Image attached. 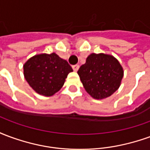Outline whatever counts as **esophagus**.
I'll use <instances>...</instances> for the list:
<instances>
[{"instance_id":"obj_1","label":"esophagus","mask_w":150,"mask_h":150,"mask_svg":"<svg viewBox=\"0 0 150 150\" xmlns=\"http://www.w3.org/2000/svg\"><path fill=\"white\" fill-rule=\"evenodd\" d=\"M72 68H73V70H74L75 71H77L79 70V66L77 65V64H76V65H73L72 66Z\"/></svg>"}]
</instances>
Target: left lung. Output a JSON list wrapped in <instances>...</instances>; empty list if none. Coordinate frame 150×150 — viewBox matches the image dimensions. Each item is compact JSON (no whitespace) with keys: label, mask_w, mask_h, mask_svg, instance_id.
<instances>
[{"label":"left lung","mask_w":150,"mask_h":150,"mask_svg":"<svg viewBox=\"0 0 150 150\" xmlns=\"http://www.w3.org/2000/svg\"><path fill=\"white\" fill-rule=\"evenodd\" d=\"M82 83L95 99H104L119 88L124 75L121 65L113 56L91 54L78 71Z\"/></svg>","instance_id":"left-lung-1"}]
</instances>
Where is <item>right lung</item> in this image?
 Wrapping results in <instances>:
<instances>
[{
	"instance_id": "add662e5",
	"label": "right lung",
	"mask_w": 150,
	"mask_h": 150,
	"mask_svg": "<svg viewBox=\"0 0 150 150\" xmlns=\"http://www.w3.org/2000/svg\"><path fill=\"white\" fill-rule=\"evenodd\" d=\"M24 76L34 91L45 96L59 91L66 78L73 71L71 67L55 53L42 54L32 57L23 66Z\"/></svg>"
}]
</instances>
